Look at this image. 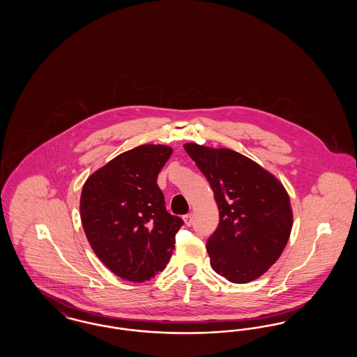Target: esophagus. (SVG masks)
I'll return each mask as SVG.
<instances>
[{
  "instance_id": "1",
  "label": "esophagus",
  "mask_w": 357,
  "mask_h": 357,
  "mask_svg": "<svg viewBox=\"0 0 357 357\" xmlns=\"http://www.w3.org/2000/svg\"><path fill=\"white\" fill-rule=\"evenodd\" d=\"M183 221L186 223V226H191V223H192V215H191V214L183 215Z\"/></svg>"
}]
</instances>
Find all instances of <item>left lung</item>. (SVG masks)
Segmentation results:
<instances>
[{
    "mask_svg": "<svg viewBox=\"0 0 357 357\" xmlns=\"http://www.w3.org/2000/svg\"><path fill=\"white\" fill-rule=\"evenodd\" d=\"M214 191L220 223L206 249L211 266L234 284L261 277L284 252L293 213L288 192L271 172L229 149L183 146Z\"/></svg>",
    "mask_w": 357,
    "mask_h": 357,
    "instance_id": "obj_1",
    "label": "left lung"
}]
</instances>
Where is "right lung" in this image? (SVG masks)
Masks as SVG:
<instances>
[{
  "mask_svg": "<svg viewBox=\"0 0 357 357\" xmlns=\"http://www.w3.org/2000/svg\"><path fill=\"white\" fill-rule=\"evenodd\" d=\"M172 149L143 144L120 153L84 183L80 215L88 242L102 264L132 282L162 272L183 221L171 215L156 183Z\"/></svg>",
  "mask_w": 357,
  "mask_h": 357,
  "instance_id": "right-lung-1",
  "label": "right lung"
}]
</instances>
